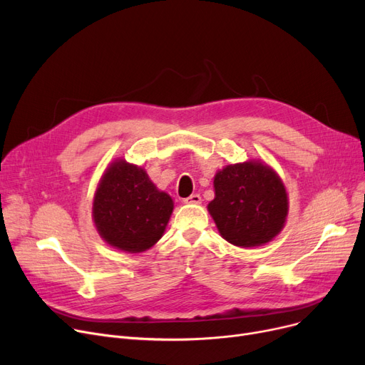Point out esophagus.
<instances>
[{
	"label": "esophagus",
	"mask_w": 365,
	"mask_h": 365,
	"mask_svg": "<svg viewBox=\"0 0 365 365\" xmlns=\"http://www.w3.org/2000/svg\"><path fill=\"white\" fill-rule=\"evenodd\" d=\"M201 197L198 195V194H192V195H189L187 198H185L183 200V202L185 204H201Z\"/></svg>",
	"instance_id": "34e87169"
}]
</instances>
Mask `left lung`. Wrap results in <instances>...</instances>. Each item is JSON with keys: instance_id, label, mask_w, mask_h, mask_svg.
Segmentation results:
<instances>
[{"instance_id": "8db88e82", "label": "left lung", "mask_w": 365, "mask_h": 365, "mask_svg": "<svg viewBox=\"0 0 365 365\" xmlns=\"http://www.w3.org/2000/svg\"><path fill=\"white\" fill-rule=\"evenodd\" d=\"M207 208L220 235L237 247L272 241L285 225L289 197L277 173L260 161L226 165L215 176Z\"/></svg>"}]
</instances>
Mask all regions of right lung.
<instances>
[{
  "instance_id": "obj_1",
  "label": "right lung",
  "mask_w": 365,
  "mask_h": 365,
  "mask_svg": "<svg viewBox=\"0 0 365 365\" xmlns=\"http://www.w3.org/2000/svg\"><path fill=\"white\" fill-rule=\"evenodd\" d=\"M173 200L158 190L142 167L115 160L105 171L93 201V220L112 247L142 253L163 237Z\"/></svg>"
}]
</instances>
